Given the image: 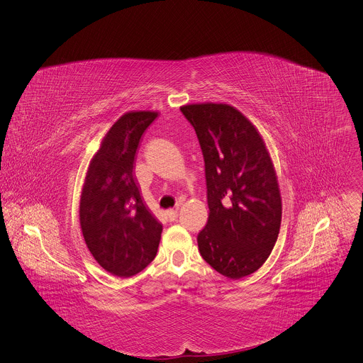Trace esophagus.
I'll list each match as a JSON object with an SVG mask.
<instances>
[{"label": "esophagus", "instance_id": "esophagus-1", "mask_svg": "<svg viewBox=\"0 0 363 363\" xmlns=\"http://www.w3.org/2000/svg\"><path fill=\"white\" fill-rule=\"evenodd\" d=\"M178 208H179V205L177 206V209H169V211H167V218L171 220V222H174L177 218H178Z\"/></svg>", "mask_w": 363, "mask_h": 363}]
</instances>
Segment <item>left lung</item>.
<instances>
[{"mask_svg": "<svg viewBox=\"0 0 363 363\" xmlns=\"http://www.w3.org/2000/svg\"><path fill=\"white\" fill-rule=\"evenodd\" d=\"M194 125L205 161L209 218L198 235L203 260L239 280L269 259L281 225L276 169L257 128L223 103L181 107Z\"/></svg>", "mask_w": 363, "mask_h": 363, "instance_id": "1", "label": "left lung"}]
</instances>
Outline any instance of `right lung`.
<instances>
[{
  "mask_svg": "<svg viewBox=\"0 0 363 363\" xmlns=\"http://www.w3.org/2000/svg\"><path fill=\"white\" fill-rule=\"evenodd\" d=\"M157 111L123 114L93 155L80 195L79 220L87 249L110 274L131 277L155 257L162 225L133 175L141 135Z\"/></svg>",
  "mask_w": 363,
  "mask_h": 363,
  "instance_id": "1",
  "label": "right lung"
}]
</instances>
